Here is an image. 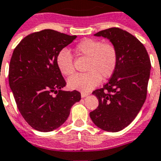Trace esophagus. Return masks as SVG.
<instances>
[{"label": "esophagus", "mask_w": 161, "mask_h": 161, "mask_svg": "<svg viewBox=\"0 0 161 161\" xmlns=\"http://www.w3.org/2000/svg\"><path fill=\"white\" fill-rule=\"evenodd\" d=\"M81 97L82 98H84V97H87V96H88V93H86V92H81Z\"/></svg>", "instance_id": "1"}]
</instances>
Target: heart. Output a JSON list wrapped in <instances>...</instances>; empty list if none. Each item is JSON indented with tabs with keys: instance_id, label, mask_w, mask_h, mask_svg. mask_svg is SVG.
<instances>
[{
	"instance_id": "heart-1",
	"label": "heart",
	"mask_w": 161,
	"mask_h": 161,
	"mask_svg": "<svg viewBox=\"0 0 161 161\" xmlns=\"http://www.w3.org/2000/svg\"><path fill=\"white\" fill-rule=\"evenodd\" d=\"M75 50L79 54L88 58L86 73L76 74L68 80V86L72 90L87 92L101 82L102 77L108 79L115 72L118 66V51L113 44L103 43L93 38H85L77 43ZM56 64L61 74L69 76L75 71L73 56L68 49H61L56 56Z\"/></svg>"
}]
</instances>
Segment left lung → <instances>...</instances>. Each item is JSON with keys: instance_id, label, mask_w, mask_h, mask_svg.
Returning a JSON list of instances; mask_svg holds the SVG:
<instances>
[{"instance_id": "left-lung-1", "label": "left lung", "mask_w": 161, "mask_h": 161, "mask_svg": "<svg viewBox=\"0 0 161 161\" xmlns=\"http://www.w3.org/2000/svg\"><path fill=\"white\" fill-rule=\"evenodd\" d=\"M94 36L110 41L118 51V61L109 81L92 92L99 105L90 117L104 131H121L136 118L145 102L150 60L144 46L124 30L112 27Z\"/></svg>"}]
</instances>
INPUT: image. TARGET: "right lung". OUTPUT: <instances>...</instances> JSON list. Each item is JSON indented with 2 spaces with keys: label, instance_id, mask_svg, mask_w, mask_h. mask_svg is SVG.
Returning a JSON list of instances; mask_svg holds the SVG:
<instances>
[{
  "label": "right lung",
  "instance_id": "obj_1",
  "mask_svg": "<svg viewBox=\"0 0 161 161\" xmlns=\"http://www.w3.org/2000/svg\"><path fill=\"white\" fill-rule=\"evenodd\" d=\"M76 36L52 29L25 37L13 51L9 65V86L26 122L40 132L53 131L68 118L80 100L77 91H64L66 82L56 64V56Z\"/></svg>",
  "mask_w": 161,
  "mask_h": 161
}]
</instances>
